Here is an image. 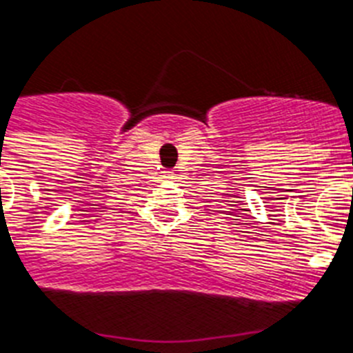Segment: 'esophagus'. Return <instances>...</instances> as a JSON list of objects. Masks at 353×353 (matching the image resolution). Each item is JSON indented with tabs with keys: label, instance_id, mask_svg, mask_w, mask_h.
<instances>
[{
	"label": "esophagus",
	"instance_id": "34e87169",
	"mask_svg": "<svg viewBox=\"0 0 353 353\" xmlns=\"http://www.w3.org/2000/svg\"><path fill=\"white\" fill-rule=\"evenodd\" d=\"M177 174H174V172H167V179H176Z\"/></svg>",
	"mask_w": 353,
	"mask_h": 353
}]
</instances>
